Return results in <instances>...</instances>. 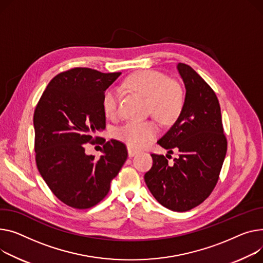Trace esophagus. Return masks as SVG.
<instances>
[{
	"mask_svg": "<svg viewBox=\"0 0 263 263\" xmlns=\"http://www.w3.org/2000/svg\"><path fill=\"white\" fill-rule=\"evenodd\" d=\"M138 152H139L138 150H136V149H134V148H132V147H128V154H129L130 157L136 155Z\"/></svg>",
	"mask_w": 263,
	"mask_h": 263,
	"instance_id": "esophagus-1",
	"label": "esophagus"
}]
</instances>
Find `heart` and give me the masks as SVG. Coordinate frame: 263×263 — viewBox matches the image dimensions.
<instances>
[{
    "label": "heart",
    "mask_w": 263,
    "mask_h": 263,
    "mask_svg": "<svg viewBox=\"0 0 263 263\" xmlns=\"http://www.w3.org/2000/svg\"><path fill=\"white\" fill-rule=\"evenodd\" d=\"M127 89L146 97L149 114L163 125L176 121L185 106V93L179 82L169 79L164 73L154 69H144L130 75L124 82ZM102 110L108 117H115L118 112V93L109 87L102 95ZM159 133L153 120L128 121L115 132L116 138L132 148H143L151 143Z\"/></svg>",
    "instance_id": "1"
}]
</instances>
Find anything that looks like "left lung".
<instances>
[{"label":"left lung","mask_w":263,"mask_h":263,"mask_svg":"<svg viewBox=\"0 0 263 263\" xmlns=\"http://www.w3.org/2000/svg\"><path fill=\"white\" fill-rule=\"evenodd\" d=\"M178 69L186 87L185 106L170 130L157 141L178 150L169 155L152 153L153 165L145 182L156 201L173 212H187L204 202L216 187L227 151L221 109L215 91L185 63Z\"/></svg>","instance_id":"1"}]
</instances>
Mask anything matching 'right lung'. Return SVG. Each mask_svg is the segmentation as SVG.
I'll list each match as a JSON object with an SVG mask.
<instances>
[{
    "label": "right lung",
    "instance_id": "obj_1",
    "mask_svg": "<svg viewBox=\"0 0 263 263\" xmlns=\"http://www.w3.org/2000/svg\"><path fill=\"white\" fill-rule=\"evenodd\" d=\"M121 73L74 67L47 84L33 113L34 152L41 177L61 202L91 208L108 195L125 164L126 145L95 134L106 128L102 95ZM100 143L98 160L85 154L87 143Z\"/></svg>",
    "mask_w": 263,
    "mask_h": 263
}]
</instances>
